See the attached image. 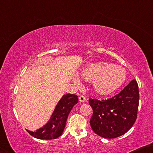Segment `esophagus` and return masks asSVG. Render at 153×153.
I'll use <instances>...</instances> for the list:
<instances>
[{
    "label": "esophagus",
    "instance_id": "34e87169",
    "mask_svg": "<svg viewBox=\"0 0 153 153\" xmlns=\"http://www.w3.org/2000/svg\"><path fill=\"white\" fill-rule=\"evenodd\" d=\"M79 101L80 102H84V101H85V97H84V96H80V97H79Z\"/></svg>",
    "mask_w": 153,
    "mask_h": 153
}]
</instances>
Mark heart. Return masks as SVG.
I'll use <instances>...</instances> for the list:
<instances>
[{"instance_id": "heart-1", "label": "heart", "mask_w": 153, "mask_h": 153, "mask_svg": "<svg viewBox=\"0 0 153 153\" xmlns=\"http://www.w3.org/2000/svg\"><path fill=\"white\" fill-rule=\"evenodd\" d=\"M82 78L92 82L94 92L100 96H108L122 86L126 79V72L122 67L105 62H97L85 65L81 71ZM75 83L79 80L74 79Z\"/></svg>"}]
</instances>
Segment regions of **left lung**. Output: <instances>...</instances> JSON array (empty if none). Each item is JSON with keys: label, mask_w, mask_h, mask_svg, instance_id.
<instances>
[{"label": "left lung", "mask_w": 153, "mask_h": 153, "mask_svg": "<svg viewBox=\"0 0 153 153\" xmlns=\"http://www.w3.org/2000/svg\"><path fill=\"white\" fill-rule=\"evenodd\" d=\"M93 114L91 127L96 134L105 138H115L129 130L137 117L139 103L138 83L132 80L119 94L99 101L90 99Z\"/></svg>", "instance_id": "1"}]
</instances>
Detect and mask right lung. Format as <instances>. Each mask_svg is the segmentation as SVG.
Returning <instances> with one entry per match:
<instances>
[{
  "instance_id": "right-lung-1",
  "label": "right lung",
  "mask_w": 153,
  "mask_h": 153,
  "mask_svg": "<svg viewBox=\"0 0 153 153\" xmlns=\"http://www.w3.org/2000/svg\"><path fill=\"white\" fill-rule=\"evenodd\" d=\"M78 101V96L76 95L70 93L63 95L56 104L46 124L34 132L29 130L27 132L34 138L41 140H52L58 138L64 130L69 113Z\"/></svg>"
}]
</instances>
